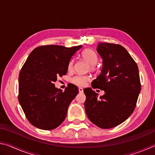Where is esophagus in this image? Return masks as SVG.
Returning a JSON list of instances; mask_svg holds the SVG:
<instances>
[{
  "label": "esophagus",
  "mask_w": 155,
  "mask_h": 155,
  "mask_svg": "<svg viewBox=\"0 0 155 155\" xmlns=\"http://www.w3.org/2000/svg\"><path fill=\"white\" fill-rule=\"evenodd\" d=\"M78 91H79L80 93L83 92V89L82 87H78Z\"/></svg>",
  "instance_id": "34e87169"
}]
</instances>
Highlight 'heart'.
<instances>
[{
  "label": "heart",
  "instance_id": "1",
  "mask_svg": "<svg viewBox=\"0 0 155 155\" xmlns=\"http://www.w3.org/2000/svg\"><path fill=\"white\" fill-rule=\"evenodd\" d=\"M81 57L86 62H87L90 64V68L91 70L95 69L96 64L98 59V55H97L95 51L90 48L85 49L81 52ZM73 66H74V60L71 59L68 63V69L71 70H72ZM90 80L91 77L90 75L77 74L71 78V82L76 85L83 87V86H85L88 81H90Z\"/></svg>",
  "mask_w": 155,
  "mask_h": 155
}]
</instances>
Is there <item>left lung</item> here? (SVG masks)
Wrapping results in <instances>:
<instances>
[{
    "label": "left lung",
    "mask_w": 155,
    "mask_h": 155,
    "mask_svg": "<svg viewBox=\"0 0 155 155\" xmlns=\"http://www.w3.org/2000/svg\"><path fill=\"white\" fill-rule=\"evenodd\" d=\"M97 52L103 58V69L91 83L104 91L103 96L90 87L84 90L85 109L89 120L101 128H111L133 114L141 90L138 66L120 44L99 43Z\"/></svg>",
    "instance_id": "left-lung-1"
}]
</instances>
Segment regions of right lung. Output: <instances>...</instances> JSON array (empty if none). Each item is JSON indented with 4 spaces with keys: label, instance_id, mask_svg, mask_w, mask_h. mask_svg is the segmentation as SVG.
Masks as SVG:
<instances>
[{
    "label": "right lung",
    "instance_id": "right-lung-1",
    "mask_svg": "<svg viewBox=\"0 0 155 155\" xmlns=\"http://www.w3.org/2000/svg\"><path fill=\"white\" fill-rule=\"evenodd\" d=\"M81 47L40 46L26 60L18 78V101L26 117L34 127L52 130L64 121L78 89L70 83L63 91L54 87V82L57 77L66 74L68 63Z\"/></svg>",
    "mask_w": 155,
    "mask_h": 155
}]
</instances>
